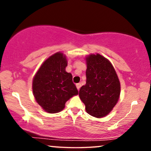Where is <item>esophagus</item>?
Returning a JSON list of instances; mask_svg holds the SVG:
<instances>
[{
	"mask_svg": "<svg viewBox=\"0 0 151 151\" xmlns=\"http://www.w3.org/2000/svg\"><path fill=\"white\" fill-rule=\"evenodd\" d=\"M76 86H77V89L79 90V89H80V87H81V84L80 83H78V84H76Z\"/></svg>",
	"mask_w": 151,
	"mask_h": 151,
	"instance_id": "34e87169",
	"label": "esophagus"
}]
</instances>
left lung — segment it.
<instances>
[{
  "instance_id": "left-lung-1",
  "label": "left lung",
  "mask_w": 151,
  "mask_h": 151,
  "mask_svg": "<svg viewBox=\"0 0 151 151\" xmlns=\"http://www.w3.org/2000/svg\"><path fill=\"white\" fill-rule=\"evenodd\" d=\"M86 81L79 96L86 112L96 118L106 116L119 101L120 81L113 65L99 54L86 58Z\"/></svg>"
}]
</instances>
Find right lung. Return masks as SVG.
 <instances>
[{
    "instance_id": "add662e5",
    "label": "right lung",
    "mask_w": 151,
    "mask_h": 151,
    "mask_svg": "<svg viewBox=\"0 0 151 151\" xmlns=\"http://www.w3.org/2000/svg\"><path fill=\"white\" fill-rule=\"evenodd\" d=\"M67 66L65 55L57 52L43 62L33 78L32 91L36 101L48 113L61 111L66 102L78 94L72 74L65 70Z\"/></svg>"
}]
</instances>
